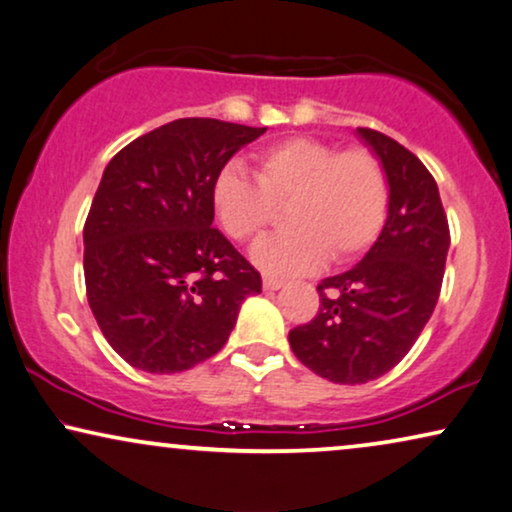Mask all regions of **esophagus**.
Returning a JSON list of instances; mask_svg holds the SVG:
<instances>
[{"label":"esophagus","instance_id":"1","mask_svg":"<svg viewBox=\"0 0 512 512\" xmlns=\"http://www.w3.org/2000/svg\"><path fill=\"white\" fill-rule=\"evenodd\" d=\"M264 290H281L283 288V281L281 278H274V276H264Z\"/></svg>","mask_w":512,"mask_h":512}]
</instances>
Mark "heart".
Returning a JSON list of instances; mask_svg holds the SVG:
<instances>
[{
    "label": "heart",
    "mask_w": 512,
    "mask_h": 512,
    "mask_svg": "<svg viewBox=\"0 0 512 512\" xmlns=\"http://www.w3.org/2000/svg\"><path fill=\"white\" fill-rule=\"evenodd\" d=\"M257 177L227 166L213 182V208L234 241H255L276 206L288 203V234L267 238L252 260L267 274L290 276L318 269L327 260L349 262L363 255L384 229L388 177L370 149H339L330 142L295 135L255 154Z\"/></svg>",
    "instance_id": "heart-1"
}]
</instances>
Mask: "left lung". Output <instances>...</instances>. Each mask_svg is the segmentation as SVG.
<instances>
[{"label": "left lung", "instance_id": "left-lung-1", "mask_svg": "<svg viewBox=\"0 0 512 512\" xmlns=\"http://www.w3.org/2000/svg\"><path fill=\"white\" fill-rule=\"evenodd\" d=\"M388 177V215L356 267L323 278L320 309L290 330V349L335 384H367L393 370L438 304L449 224L428 168L388 135L358 128Z\"/></svg>", "mask_w": 512, "mask_h": 512}]
</instances>
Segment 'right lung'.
I'll use <instances>...</instances> for the list:
<instances>
[{"label": "right lung", "instance_id": "1", "mask_svg": "<svg viewBox=\"0 0 512 512\" xmlns=\"http://www.w3.org/2000/svg\"><path fill=\"white\" fill-rule=\"evenodd\" d=\"M267 128L177 119L107 163L84 224L86 297L128 365L175 374L227 344L260 271L213 227V182Z\"/></svg>", "mask_w": 512, "mask_h": 512}]
</instances>
